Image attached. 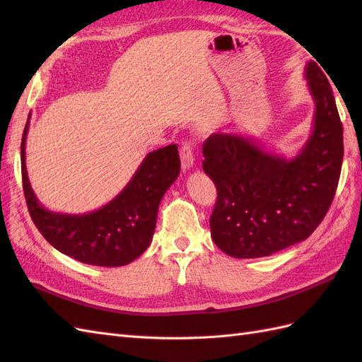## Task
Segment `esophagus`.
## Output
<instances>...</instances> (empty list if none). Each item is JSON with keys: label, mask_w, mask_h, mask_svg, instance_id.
I'll use <instances>...</instances> for the list:
<instances>
[{"label": "esophagus", "mask_w": 362, "mask_h": 362, "mask_svg": "<svg viewBox=\"0 0 362 362\" xmlns=\"http://www.w3.org/2000/svg\"><path fill=\"white\" fill-rule=\"evenodd\" d=\"M194 164V156L190 144H184L181 148V166L182 170H190Z\"/></svg>", "instance_id": "1"}]
</instances>
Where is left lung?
<instances>
[{"label": "left lung", "instance_id": "obj_1", "mask_svg": "<svg viewBox=\"0 0 362 362\" xmlns=\"http://www.w3.org/2000/svg\"><path fill=\"white\" fill-rule=\"evenodd\" d=\"M303 74L314 119L294 157L267 151L240 133L205 140L202 168L217 187L211 238L229 257H269L303 242L332 204L343 163V125L323 71L308 62Z\"/></svg>", "mask_w": 362, "mask_h": 362}]
</instances>
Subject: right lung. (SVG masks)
Here are the masks:
<instances>
[{
  "label": "right lung",
  "mask_w": 362,
  "mask_h": 362,
  "mask_svg": "<svg viewBox=\"0 0 362 362\" xmlns=\"http://www.w3.org/2000/svg\"><path fill=\"white\" fill-rule=\"evenodd\" d=\"M21 144L24 194L33 222L47 242L76 261L90 266L129 264L149 247L156 231L161 198L178 178L181 163L177 145L152 151L115 199L95 211L66 214L49 211L31 189L25 166V140Z\"/></svg>",
  "instance_id": "add662e5"
}]
</instances>
